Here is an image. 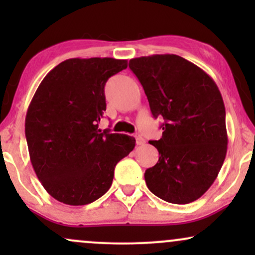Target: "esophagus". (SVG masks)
I'll list each match as a JSON object with an SVG mask.
<instances>
[{"mask_svg":"<svg viewBox=\"0 0 255 255\" xmlns=\"http://www.w3.org/2000/svg\"><path fill=\"white\" fill-rule=\"evenodd\" d=\"M134 137H135V140H136V145H142V144H144V142H145L144 137L140 135L139 133L134 134Z\"/></svg>","mask_w":255,"mask_h":255,"instance_id":"34e87169","label":"esophagus"}]
</instances>
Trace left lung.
Segmentation results:
<instances>
[{
	"label": "left lung",
	"mask_w": 255,
	"mask_h": 255,
	"mask_svg": "<svg viewBox=\"0 0 255 255\" xmlns=\"http://www.w3.org/2000/svg\"><path fill=\"white\" fill-rule=\"evenodd\" d=\"M153 118L162 116L159 152L145 171L148 189L171 204L197 200L215 182L228 145L225 108L217 85L203 69L177 55L131 58Z\"/></svg>",
	"instance_id": "left-lung-1"
}]
</instances>
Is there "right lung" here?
I'll use <instances>...</instances> for the list:
<instances>
[{
    "mask_svg": "<svg viewBox=\"0 0 255 255\" xmlns=\"http://www.w3.org/2000/svg\"><path fill=\"white\" fill-rule=\"evenodd\" d=\"M127 60L69 58L46 74L32 98L25 135L32 166L45 191L60 203H93L109 191L115 166L135 139L101 130L108 79Z\"/></svg>",
    "mask_w": 255,
    "mask_h": 255,
    "instance_id": "obj_1",
    "label": "right lung"
}]
</instances>
